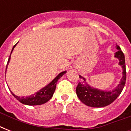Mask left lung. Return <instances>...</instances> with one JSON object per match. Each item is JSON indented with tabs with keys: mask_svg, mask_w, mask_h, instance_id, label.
I'll return each instance as SVG.
<instances>
[{
	"mask_svg": "<svg viewBox=\"0 0 131 131\" xmlns=\"http://www.w3.org/2000/svg\"><path fill=\"white\" fill-rule=\"evenodd\" d=\"M116 47L118 51L115 53L114 57L118 58L119 60L118 64L122 67L123 70L120 83L112 90H102L90 86L86 82V79L80 75L82 82H79L76 88V93L80 101L86 105L92 107H103L113 103L122 92L126 79L125 58L120 47L117 45Z\"/></svg>",
	"mask_w": 131,
	"mask_h": 131,
	"instance_id": "left-lung-1",
	"label": "left lung"
}]
</instances>
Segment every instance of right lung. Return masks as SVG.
Returning <instances> with one entry per match:
<instances>
[{"label": "right lung", "mask_w": 131, "mask_h": 131, "mask_svg": "<svg viewBox=\"0 0 131 131\" xmlns=\"http://www.w3.org/2000/svg\"><path fill=\"white\" fill-rule=\"evenodd\" d=\"M17 44V43H16L13 46V49L11 50V54L12 53V51H13V49L15 48V47L16 46ZM10 59H11V55L9 56V60H8L7 67H6V71H7V66L9 64ZM66 73H67L66 71L60 73L49 84H47V86H45V87H43V88L39 90V91L35 92L33 94L27 96L26 97H24V96H16L15 94H14L11 91V92L13 94V96L22 104L27 105H42V104L47 103L49 99H51V98L53 96V94L54 93V91H55L58 81Z\"/></svg>", "instance_id": "add662e5"}]
</instances>
